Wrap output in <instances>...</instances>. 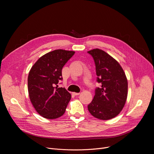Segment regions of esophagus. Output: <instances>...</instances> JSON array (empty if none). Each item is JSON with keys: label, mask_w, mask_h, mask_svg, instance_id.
Instances as JSON below:
<instances>
[{"label": "esophagus", "mask_w": 154, "mask_h": 154, "mask_svg": "<svg viewBox=\"0 0 154 154\" xmlns=\"http://www.w3.org/2000/svg\"><path fill=\"white\" fill-rule=\"evenodd\" d=\"M72 94L74 95H79L80 94V93H77V92H72Z\"/></svg>", "instance_id": "1"}]
</instances>
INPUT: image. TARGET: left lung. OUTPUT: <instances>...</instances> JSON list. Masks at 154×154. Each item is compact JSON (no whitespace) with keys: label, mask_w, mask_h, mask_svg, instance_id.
Returning <instances> with one entry per match:
<instances>
[{"label":"left lung","mask_w":154,"mask_h":154,"mask_svg":"<svg viewBox=\"0 0 154 154\" xmlns=\"http://www.w3.org/2000/svg\"><path fill=\"white\" fill-rule=\"evenodd\" d=\"M95 64L97 81L101 84L95 91L88 110L94 117L109 120L120 114L126 102L128 82L119 63L105 51L94 48L87 52Z\"/></svg>","instance_id":"left-lung-1"}]
</instances>
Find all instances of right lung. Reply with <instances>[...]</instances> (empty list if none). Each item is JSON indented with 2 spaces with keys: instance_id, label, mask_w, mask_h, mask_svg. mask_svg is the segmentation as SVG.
I'll list each match as a JSON object with an SVG mask.
<instances>
[{
  "instance_id": "1",
  "label": "right lung",
  "mask_w": 154,
  "mask_h": 154,
  "mask_svg": "<svg viewBox=\"0 0 154 154\" xmlns=\"http://www.w3.org/2000/svg\"><path fill=\"white\" fill-rule=\"evenodd\" d=\"M74 54L62 49L48 52L37 60L29 72L30 102L38 114L45 119H57L66 112L71 94L57 84L62 79L63 67Z\"/></svg>"
}]
</instances>
